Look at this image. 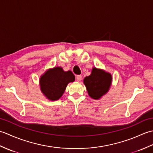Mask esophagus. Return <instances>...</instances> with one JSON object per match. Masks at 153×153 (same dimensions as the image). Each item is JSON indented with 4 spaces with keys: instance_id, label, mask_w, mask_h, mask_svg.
Masks as SVG:
<instances>
[{
    "instance_id": "esophagus-1",
    "label": "esophagus",
    "mask_w": 153,
    "mask_h": 153,
    "mask_svg": "<svg viewBox=\"0 0 153 153\" xmlns=\"http://www.w3.org/2000/svg\"><path fill=\"white\" fill-rule=\"evenodd\" d=\"M82 79V76H81V75H78V76H76V79L78 81V82H80L81 80Z\"/></svg>"
}]
</instances>
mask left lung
<instances>
[{
  "mask_svg": "<svg viewBox=\"0 0 153 153\" xmlns=\"http://www.w3.org/2000/svg\"><path fill=\"white\" fill-rule=\"evenodd\" d=\"M112 79V76L110 73L97 68H93L91 74L84 78L83 83L90 97L99 99L108 91Z\"/></svg>",
  "mask_w": 153,
  "mask_h": 153,
  "instance_id": "left-lung-1",
  "label": "left lung"
}]
</instances>
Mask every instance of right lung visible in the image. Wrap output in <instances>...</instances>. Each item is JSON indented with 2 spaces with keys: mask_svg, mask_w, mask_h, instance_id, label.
I'll list each match as a JSON object with an SVG mask.
<instances>
[{
  "mask_svg": "<svg viewBox=\"0 0 153 153\" xmlns=\"http://www.w3.org/2000/svg\"><path fill=\"white\" fill-rule=\"evenodd\" d=\"M74 80L75 76L71 71H65L61 67H54L41 76V91L48 99L56 100L62 96L68 84Z\"/></svg>",
  "mask_w": 153,
  "mask_h": 153,
  "instance_id": "obj_1",
  "label": "right lung"
}]
</instances>
